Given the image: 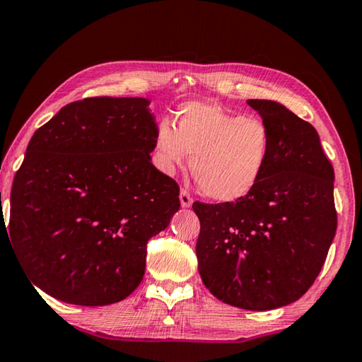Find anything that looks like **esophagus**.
Wrapping results in <instances>:
<instances>
[{"label":"esophagus","mask_w":362,"mask_h":362,"mask_svg":"<svg viewBox=\"0 0 362 362\" xmlns=\"http://www.w3.org/2000/svg\"><path fill=\"white\" fill-rule=\"evenodd\" d=\"M179 198H180V204H182V208H190V206L193 204V198L190 197V193H188L187 190H182Z\"/></svg>","instance_id":"34e87169"}]
</instances>
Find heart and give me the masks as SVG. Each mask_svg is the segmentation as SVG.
<instances>
[{"label": "heart", "instance_id": "1", "mask_svg": "<svg viewBox=\"0 0 362 362\" xmlns=\"http://www.w3.org/2000/svg\"><path fill=\"white\" fill-rule=\"evenodd\" d=\"M271 130L256 116L227 111L212 103L190 101L154 135V165L165 175L187 165L204 197L235 203L255 190L271 158Z\"/></svg>", "mask_w": 362, "mask_h": 362}]
</instances>
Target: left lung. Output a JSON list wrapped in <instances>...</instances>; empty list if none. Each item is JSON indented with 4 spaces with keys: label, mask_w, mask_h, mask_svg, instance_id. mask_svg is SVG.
Listing matches in <instances>:
<instances>
[{
    "label": "left lung",
    "mask_w": 362,
    "mask_h": 362,
    "mask_svg": "<svg viewBox=\"0 0 362 362\" xmlns=\"http://www.w3.org/2000/svg\"><path fill=\"white\" fill-rule=\"evenodd\" d=\"M271 130L261 182L235 203H193L198 271L217 300L269 311L314 284L337 232L334 168L319 134L272 100H248Z\"/></svg>",
    "instance_id": "1"
}]
</instances>
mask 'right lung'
Masks as SVG:
<instances>
[{"instance_id": "1", "label": "right lung", "mask_w": 362, "mask_h": 362, "mask_svg": "<svg viewBox=\"0 0 362 362\" xmlns=\"http://www.w3.org/2000/svg\"><path fill=\"white\" fill-rule=\"evenodd\" d=\"M150 103H71L28 141L8 232L28 279L56 300H125L145 274L148 240L180 209L179 185L151 163Z\"/></svg>"}]
</instances>
